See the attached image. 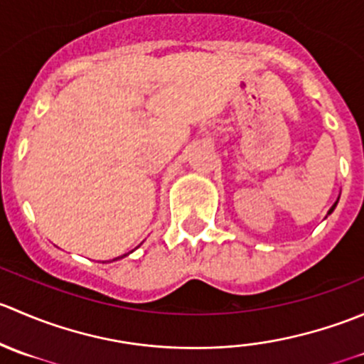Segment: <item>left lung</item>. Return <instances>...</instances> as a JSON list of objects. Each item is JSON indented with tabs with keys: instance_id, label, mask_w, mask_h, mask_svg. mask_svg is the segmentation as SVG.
<instances>
[{
	"instance_id": "8db88e82",
	"label": "left lung",
	"mask_w": 364,
	"mask_h": 364,
	"mask_svg": "<svg viewBox=\"0 0 364 364\" xmlns=\"http://www.w3.org/2000/svg\"><path fill=\"white\" fill-rule=\"evenodd\" d=\"M336 204H338V203H335V204H333V208H331V209H329V215H331V213H333V209H335V208H336Z\"/></svg>"
}]
</instances>
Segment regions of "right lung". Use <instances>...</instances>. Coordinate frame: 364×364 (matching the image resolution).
Wrapping results in <instances>:
<instances>
[{
    "label": "right lung",
    "instance_id": "1",
    "mask_svg": "<svg viewBox=\"0 0 364 364\" xmlns=\"http://www.w3.org/2000/svg\"><path fill=\"white\" fill-rule=\"evenodd\" d=\"M128 255V253H124V255H121V257H116V259H114V260H117V259H123V257H127Z\"/></svg>",
    "mask_w": 364,
    "mask_h": 364
}]
</instances>
